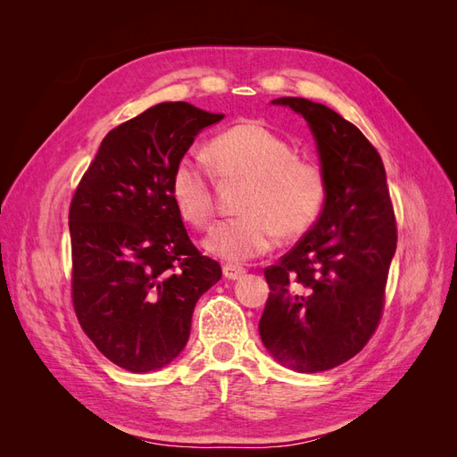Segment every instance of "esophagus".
I'll list each match as a JSON object with an SVG mask.
<instances>
[{
	"label": "esophagus",
	"mask_w": 457,
	"mask_h": 457,
	"mask_svg": "<svg viewBox=\"0 0 457 457\" xmlns=\"http://www.w3.org/2000/svg\"><path fill=\"white\" fill-rule=\"evenodd\" d=\"M244 272H245L244 267L232 265V262H227V265L223 267V274H225V278H228V280H238Z\"/></svg>",
	"instance_id": "1"
}]
</instances>
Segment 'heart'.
<instances>
[{
	"label": "heart",
	"instance_id": "obj_1",
	"mask_svg": "<svg viewBox=\"0 0 457 457\" xmlns=\"http://www.w3.org/2000/svg\"><path fill=\"white\" fill-rule=\"evenodd\" d=\"M217 175L225 183H245L242 215L217 223L205 247L228 261H245L272 250L282 234L297 238L311 230L328 198V173L316 160L299 158L297 146L267 121L247 120L210 143ZM177 212L196 228L215 213V179L198 156L185 154L171 170Z\"/></svg>",
	"mask_w": 457,
	"mask_h": 457
}]
</instances>
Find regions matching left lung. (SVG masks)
<instances>
[{
	"mask_svg": "<svg viewBox=\"0 0 457 457\" xmlns=\"http://www.w3.org/2000/svg\"><path fill=\"white\" fill-rule=\"evenodd\" d=\"M309 121L328 198L314 227L265 269L270 287L259 334L280 364L331 370L376 334L396 250V220L379 152L354 123L301 96L272 101Z\"/></svg>",
	"mask_w": 457,
	"mask_h": 457,
	"instance_id": "8db88e82",
	"label": "left lung"
}]
</instances>
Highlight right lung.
Here are the masks:
<instances>
[{"label":"right lung","mask_w":457,"mask_h":457,"mask_svg":"<svg viewBox=\"0 0 457 457\" xmlns=\"http://www.w3.org/2000/svg\"><path fill=\"white\" fill-rule=\"evenodd\" d=\"M225 114L162 103L108 131L71 202L72 305L108 361L145 373L185 349L196 301L220 278L171 198V170Z\"/></svg>","instance_id":"obj_1"}]
</instances>
